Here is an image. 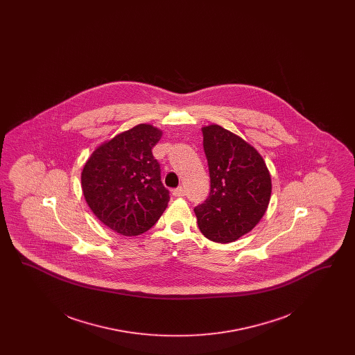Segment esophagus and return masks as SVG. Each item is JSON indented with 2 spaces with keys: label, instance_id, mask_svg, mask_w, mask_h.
Wrapping results in <instances>:
<instances>
[{
  "label": "esophagus",
  "instance_id": "obj_1",
  "mask_svg": "<svg viewBox=\"0 0 355 355\" xmlns=\"http://www.w3.org/2000/svg\"><path fill=\"white\" fill-rule=\"evenodd\" d=\"M173 196H174V197H184V196H185V187L178 186L177 189L173 190Z\"/></svg>",
  "mask_w": 355,
  "mask_h": 355
}]
</instances>
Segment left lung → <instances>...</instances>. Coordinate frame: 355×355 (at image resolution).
Wrapping results in <instances>:
<instances>
[{"instance_id": "8db88e82", "label": "left lung", "mask_w": 355, "mask_h": 355, "mask_svg": "<svg viewBox=\"0 0 355 355\" xmlns=\"http://www.w3.org/2000/svg\"><path fill=\"white\" fill-rule=\"evenodd\" d=\"M210 194L194 209L210 241L229 243L253 230L270 202L271 177L257 149L220 125L202 128Z\"/></svg>"}]
</instances>
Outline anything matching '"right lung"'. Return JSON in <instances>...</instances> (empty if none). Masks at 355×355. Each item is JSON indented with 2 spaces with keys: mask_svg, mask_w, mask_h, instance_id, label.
I'll list each match as a JSON object with an SVG mask.
<instances>
[{
  "mask_svg": "<svg viewBox=\"0 0 355 355\" xmlns=\"http://www.w3.org/2000/svg\"><path fill=\"white\" fill-rule=\"evenodd\" d=\"M162 130L139 123L105 141L81 173L85 201L94 216L122 236H138L159 220L169 202L152 149Z\"/></svg>",
  "mask_w": 355,
  "mask_h": 355,
  "instance_id": "obj_1",
  "label": "right lung"
}]
</instances>
